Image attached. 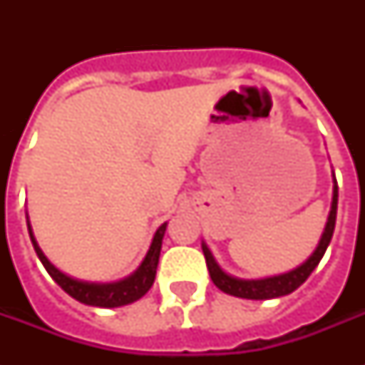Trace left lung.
Segmentation results:
<instances>
[{
	"mask_svg": "<svg viewBox=\"0 0 365 365\" xmlns=\"http://www.w3.org/2000/svg\"><path fill=\"white\" fill-rule=\"evenodd\" d=\"M337 182H335L334 176V200H331V210H329L328 223H326V229H324V235L320 242H318V248L314 250V254L309 257V259L299 265L297 269L289 272H284V274H278V277L263 278V280H240V278L229 277L227 272H223L220 269V265L214 259V255L210 254V250L202 242V252H205L206 267H208V272H210L212 282L216 284L217 288L225 292L229 295H235V297H242V299H274V297H282V295L292 294L294 289H297L301 284L305 282L307 278L311 277V272L317 269V265L322 259V255L326 254V248H328L329 240L334 237L335 229V217H337Z\"/></svg>",
	"mask_w": 365,
	"mask_h": 365,
	"instance_id": "8db88e82",
	"label": "left lung"
}]
</instances>
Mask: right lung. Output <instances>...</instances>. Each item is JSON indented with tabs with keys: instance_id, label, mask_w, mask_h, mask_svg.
<instances>
[{
	"instance_id": "obj_1",
	"label": "right lung",
	"mask_w": 365,
	"mask_h": 365,
	"mask_svg": "<svg viewBox=\"0 0 365 365\" xmlns=\"http://www.w3.org/2000/svg\"><path fill=\"white\" fill-rule=\"evenodd\" d=\"M30 229V223H28ZM166 223L157 229V233L153 237V242L149 246V252L145 255V259L142 261V265L138 267V271L130 274L128 278L121 280V282L113 284H88L81 282V280H73L64 272H60L51 261L43 255L41 248L37 246L34 235L30 229V239L34 244L37 257L41 259L43 267L47 269V272L53 277V280L58 284L60 288L64 289L66 294H70L73 299L79 303L91 307H121L128 305L132 301L140 299L142 295L149 292V288L153 286L155 274H157V265H159V255H160V246H163V237H165Z\"/></svg>"
}]
</instances>
